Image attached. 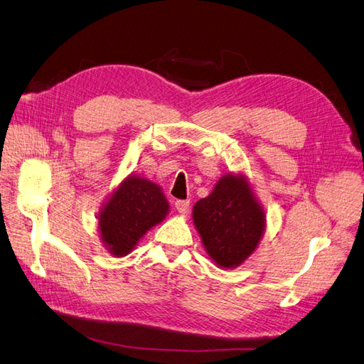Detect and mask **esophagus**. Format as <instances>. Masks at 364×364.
I'll return each mask as SVG.
<instances>
[{
    "instance_id": "34e87169",
    "label": "esophagus",
    "mask_w": 364,
    "mask_h": 364,
    "mask_svg": "<svg viewBox=\"0 0 364 364\" xmlns=\"http://www.w3.org/2000/svg\"><path fill=\"white\" fill-rule=\"evenodd\" d=\"M176 210L181 214H186L190 210V200H178L176 202Z\"/></svg>"
}]
</instances>
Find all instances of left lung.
<instances>
[{"instance_id": "obj_1", "label": "left lung", "mask_w": 364, "mask_h": 364, "mask_svg": "<svg viewBox=\"0 0 364 364\" xmlns=\"http://www.w3.org/2000/svg\"><path fill=\"white\" fill-rule=\"evenodd\" d=\"M193 220L210 257L235 268L257 248L267 218L245 176L227 174L208 198L196 202Z\"/></svg>"}]
</instances>
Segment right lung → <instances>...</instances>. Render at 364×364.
Here are the masks:
<instances>
[{"instance_id":"1","label":"right lung","mask_w":364,"mask_h":364,"mask_svg":"<svg viewBox=\"0 0 364 364\" xmlns=\"http://www.w3.org/2000/svg\"><path fill=\"white\" fill-rule=\"evenodd\" d=\"M161 186L130 176L127 178L100 213V232L110 254L122 257L133 251L142 235L168 214Z\"/></svg>"}]
</instances>
